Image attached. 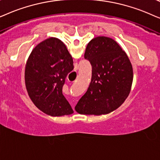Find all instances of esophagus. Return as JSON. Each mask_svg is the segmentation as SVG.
<instances>
[{"label": "esophagus", "instance_id": "34e87169", "mask_svg": "<svg viewBox=\"0 0 160 160\" xmlns=\"http://www.w3.org/2000/svg\"><path fill=\"white\" fill-rule=\"evenodd\" d=\"M74 105H72V108H74Z\"/></svg>", "mask_w": 160, "mask_h": 160}]
</instances>
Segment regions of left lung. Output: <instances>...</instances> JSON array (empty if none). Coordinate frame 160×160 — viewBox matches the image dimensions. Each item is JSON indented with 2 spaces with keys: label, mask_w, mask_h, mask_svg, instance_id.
<instances>
[{
  "label": "left lung",
  "mask_w": 160,
  "mask_h": 160,
  "mask_svg": "<svg viewBox=\"0 0 160 160\" xmlns=\"http://www.w3.org/2000/svg\"><path fill=\"white\" fill-rule=\"evenodd\" d=\"M84 58L92 67L91 81L74 109L84 115L109 113L120 107L130 92L133 80L130 61L115 40L106 37L91 40Z\"/></svg>",
  "instance_id": "1"
}]
</instances>
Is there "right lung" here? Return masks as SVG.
Segmentation results:
<instances>
[{"instance_id": "1", "label": "right lung", "mask_w": 160, "mask_h": 160, "mask_svg": "<svg viewBox=\"0 0 160 160\" xmlns=\"http://www.w3.org/2000/svg\"><path fill=\"white\" fill-rule=\"evenodd\" d=\"M73 69V59L60 39L49 38L34 48L25 66V81L30 98L40 110L51 116L73 113L62 93L65 79Z\"/></svg>"}]
</instances>
